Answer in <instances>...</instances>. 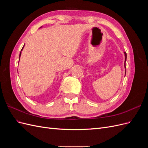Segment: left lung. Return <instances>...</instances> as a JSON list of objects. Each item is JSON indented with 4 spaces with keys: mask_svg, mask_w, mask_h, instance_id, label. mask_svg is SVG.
Masks as SVG:
<instances>
[{
    "mask_svg": "<svg viewBox=\"0 0 148 148\" xmlns=\"http://www.w3.org/2000/svg\"><path fill=\"white\" fill-rule=\"evenodd\" d=\"M124 54H125V64H124V66L125 69V74H126V66H125V62H126L127 60V53L124 52Z\"/></svg>",
    "mask_w": 148,
    "mask_h": 148,
    "instance_id": "8db88e82",
    "label": "left lung"
}]
</instances>
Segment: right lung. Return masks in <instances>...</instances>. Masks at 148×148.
I'll use <instances>...</instances> for the list:
<instances>
[{"label": "right lung", "instance_id": "1", "mask_svg": "<svg viewBox=\"0 0 148 148\" xmlns=\"http://www.w3.org/2000/svg\"><path fill=\"white\" fill-rule=\"evenodd\" d=\"M41 27H42V26H41ZM24 46H25V45L23 46V48H22V49H21V52H20V56H21V51H23V47H24ZM20 57H19V58H20ZM19 60H20V59H19Z\"/></svg>", "mask_w": 148, "mask_h": 148}]
</instances>
